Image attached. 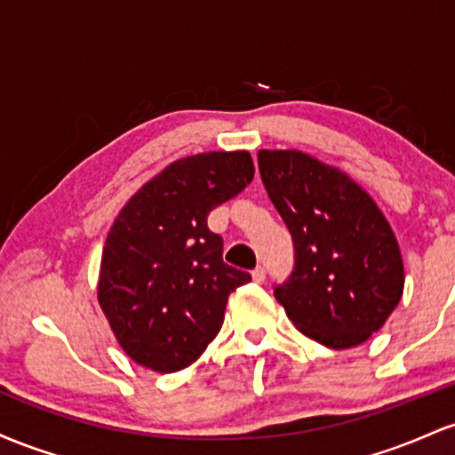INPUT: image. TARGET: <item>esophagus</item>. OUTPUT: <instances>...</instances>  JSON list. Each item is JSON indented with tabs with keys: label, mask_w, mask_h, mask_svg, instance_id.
Masks as SVG:
<instances>
[{
	"label": "esophagus",
	"mask_w": 455,
	"mask_h": 455,
	"mask_svg": "<svg viewBox=\"0 0 455 455\" xmlns=\"http://www.w3.org/2000/svg\"><path fill=\"white\" fill-rule=\"evenodd\" d=\"M251 277H253V282H255V283H262L264 279H267V270H264V267H258V268H253Z\"/></svg>",
	"instance_id": "esophagus-1"
}]
</instances>
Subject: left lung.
Segmentation results:
<instances>
[{
    "label": "left lung",
    "instance_id": "obj_1",
    "mask_svg": "<svg viewBox=\"0 0 455 455\" xmlns=\"http://www.w3.org/2000/svg\"><path fill=\"white\" fill-rule=\"evenodd\" d=\"M258 165L294 241V270L275 299L318 344H363L404 292V262L389 221L348 173L305 152L259 150Z\"/></svg>",
    "mask_w": 455,
    "mask_h": 455
}]
</instances>
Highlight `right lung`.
<instances>
[{
    "mask_svg": "<svg viewBox=\"0 0 455 455\" xmlns=\"http://www.w3.org/2000/svg\"><path fill=\"white\" fill-rule=\"evenodd\" d=\"M251 155L173 161L116 217L103 247L99 305L117 344L159 374L180 371L217 338L228 296L251 275L223 262L208 214L253 180Z\"/></svg>",
    "mask_w": 455,
    "mask_h": 455,
    "instance_id": "1",
    "label": "right lung"
}]
</instances>
